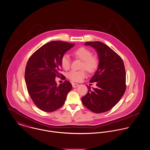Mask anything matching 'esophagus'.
Here are the masks:
<instances>
[{"label": "esophagus", "mask_w": 150, "mask_h": 150, "mask_svg": "<svg viewBox=\"0 0 150 150\" xmlns=\"http://www.w3.org/2000/svg\"><path fill=\"white\" fill-rule=\"evenodd\" d=\"M72 87L74 88H76L79 86V84L78 83H73V82L72 83Z\"/></svg>", "instance_id": "1"}]
</instances>
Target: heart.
<instances>
[{
	"instance_id": "b5f03b06",
	"label": "heart",
	"mask_w": 150,
	"mask_h": 150,
	"mask_svg": "<svg viewBox=\"0 0 150 150\" xmlns=\"http://www.w3.org/2000/svg\"><path fill=\"white\" fill-rule=\"evenodd\" d=\"M74 56L83 61L82 68L86 69L89 72H95L98 67L99 62L97 57L92 56V52L88 49L81 47L72 52ZM61 65L64 69H68L71 65V59L68 54H64L61 59ZM87 75L86 71H71L67 74V78L74 82H80Z\"/></svg>"
}]
</instances>
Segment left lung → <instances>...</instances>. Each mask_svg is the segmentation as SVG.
I'll return each instance as SVG.
<instances>
[{
	"label": "left lung",
	"instance_id": "obj_1",
	"mask_svg": "<svg viewBox=\"0 0 150 150\" xmlns=\"http://www.w3.org/2000/svg\"><path fill=\"white\" fill-rule=\"evenodd\" d=\"M97 51L99 64L90 82H97V88L87 86V94L82 98L84 106L93 112H106L113 108L123 96L126 89V75L122 59L106 44L86 42Z\"/></svg>",
	"mask_w": 150,
	"mask_h": 150
}]
</instances>
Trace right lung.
I'll return each mask as SVG.
<instances>
[{
  "label": "right lung",
  "instance_id": "obj_1",
  "mask_svg": "<svg viewBox=\"0 0 150 150\" xmlns=\"http://www.w3.org/2000/svg\"><path fill=\"white\" fill-rule=\"evenodd\" d=\"M74 46V43L50 41L36 50L27 63L25 80L28 91L42 111L52 112L61 108L72 89L69 81L57 86L55 78L62 75V57Z\"/></svg>",
  "mask_w": 150,
  "mask_h": 150
}]
</instances>
